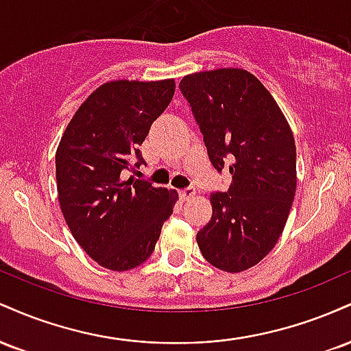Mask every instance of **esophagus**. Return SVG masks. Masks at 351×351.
<instances>
[{
    "label": "esophagus",
    "mask_w": 351,
    "mask_h": 351,
    "mask_svg": "<svg viewBox=\"0 0 351 351\" xmlns=\"http://www.w3.org/2000/svg\"><path fill=\"white\" fill-rule=\"evenodd\" d=\"M195 195H196V188H195V186H188V188L181 189V191H180V196H181V198H183L184 201L191 199Z\"/></svg>",
    "instance_id": "esophagus-1"
}]
</instances>
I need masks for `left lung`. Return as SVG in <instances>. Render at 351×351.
<instances>
[{
	"mask_svg": "<svg viewBox=\"0 0 351 351\" xmlns=\"http://www.w3.org/2000/svg\"><path fill=\"white\" fill-rule=\"evenodd\" d=\"M180 90L217 173L231 186L211 195L213 217L196 241L204 259L241 272L279 241L295 196V142L269 90L251 72L216 69L186 75Z\"/></svg>",
	"mask_w": 351,
	"mask_h": 351,
	"instance_id": "1",
	"label": "left lung"
}]
</instances>
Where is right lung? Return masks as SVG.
Segmentation results:
<instances>
[{
    "label": "right lung",
    "instance_id": "obj_1",
    "mask_svg": "<svg viewBox=\"0 0 351 351\" xmlns=\"http://www.w3.org/2000/svg\"><path fill=\"white\" fill-rule=\"evenodd\" d=\"M173 94L175 80L104 84L72 117L56 152L64 219L80 247L110 271L145 263L173 213L175 191L122 178L147 165L138 147Z\"/></svg>",
    "mask_w": 351,
    "mask_h": 351
}]
</instances>
